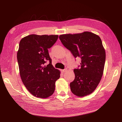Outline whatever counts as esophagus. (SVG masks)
Segmentation results:
<instances>
[{"instance_id": "1", "label": "esophagus", "mask_w": 122, "mask_h": 122, "mask_svg": "<svg viewBox=\"0 0 122 122\" xmlns=\"http://www.w3.org/2000/svg\"><path fill=\"white\" fill-rule=\"evenodd\" d=\"M67 69H65L62 70V73H65V72H67Z\"/></svg>"}]
</instances>
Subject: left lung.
<instances>
[{
  "label": "left lung",
  "instance_id": "1",
  "mask_svg": "<svg viewBox=\"0 0 122 122\" xmlns=\"http://www.w3.org/2000/svg\"><path fill=\"white\" fill-rule=\"evenodd\" d=\"M59 38L75 58L81 59V68L74 70L75 78L70 84L71 92L78 97L91 94L98 86L104 71L106 53L100 37L84 31L61 35Z\"/></svg>",
  "mask_w": 122,
  "mask_h": 122
}]
</instances>
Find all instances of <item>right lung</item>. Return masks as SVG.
<instances>
[{
	"mask_svg": "<svg viewBox=\"0 0 122 122\" xmlns=\"http://www.w3.org/2000/svg\"><path fill=\"white\" fill-rule=\"evenodd\" d=\"M58 35L32 34L22 38L17 51L19 72L22 82L34 97L46 98L52 95L60 71L51 64L48 49L57 41ZM46 61L49 64L46 66Z\"/></svg>",
	"mask_w": 122,
	"mask_h": 122,
	"instance_id": "1",
	"label": "right lung"
}]
</instances>
